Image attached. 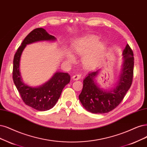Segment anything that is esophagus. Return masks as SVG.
Wrapping results in <instances>:
<instances>
[{
  "label": "esophagus",
  "instance_id": "1",
  "mask_svg": "<svg viewBox=\"0 0 147 147\" xmlns=\"http://www.w3.org/2000/svg\"><path fill=\"white\" fill-rule=\"evenodd\" d=\"M80 78H81V75H80V74H74V75L72 77V78H73V79L74 80H78V79H79Z\"/></svg>",
  "mask_w": 147,
  "mask_h": 147
}]
</instances>
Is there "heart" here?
Wrapping results in <instances>:
<instances>
[{"label":"heart","instance_id":"1","mask_svg":"<svg viewBox=\"0 0 147 147\" xmlns=\"http://www.w3.org/2000/svg\"><path fill=\"white\" fill-rule=\"evenodd\" d=\"M98 37L90 36L79 40L74 45V50L79 56L84 57L83 63L86 68H93L100 61L105 53L106 46L104 43L99 42ZM68 61H75L73 54L69 53L67 55Z\"/></svg>","mask_w":147,"mask_h":147}]
</instances>
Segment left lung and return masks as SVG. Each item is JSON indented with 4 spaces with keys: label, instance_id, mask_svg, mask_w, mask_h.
<instances>
[{
    "label": "left lung",
    "instance_id": "8db88e82",
    "mask_svg": "<svg viewBox=\"0 0 147 147\" xmlns=\"http://www.w3.org/2000/svg\"><path fill=\"white\" fill-rule=\"evenodd\" d=\"M123 63L122 73L116 87L112 91L100 88L95 82L99 70L91 71L84 80L82 92L79 96L84 107L89 112L95 114L108 113L116 108L131 87L133 78V52L128 44L122 53Z\"/></svg>",
    "mask_w": 147,
    "mask_h": 147
}]
</instances>
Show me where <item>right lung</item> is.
<instances>
[{"label": "right lung", "instance_id": "add662e5", "mask_svg": "<svg viewBox=\"0 0 147 147\" xmlns=\"http://www.w3.org/2000/svg\"><path fill=\"white\" fill-rule=\"evenodd\" d=\"M55 37L48 34L45 29L38 28L26 36L14 54L13 59V79L14 83L25 104L38 111H47L52 108L61 96L65 86L70 81L68 73L57 72L51 79L38 87H31L25 84L19 70L22 53L27 44L42 40H55Z\"/></svg>", "mask_w": 147, "mask_h": 147}]
</instances>
